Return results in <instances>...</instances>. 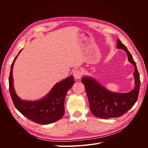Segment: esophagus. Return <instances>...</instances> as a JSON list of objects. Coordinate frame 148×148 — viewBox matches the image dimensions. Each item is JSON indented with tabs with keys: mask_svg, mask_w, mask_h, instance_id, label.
<instances>
[{
	"mask_svg": "<svg viewBox=\"0 0 148 148\" xmlns=\"http://www.w3.org/2000/svg\"><path fill=\"white\" fill-rule=\"evenodd\" d=\"M83 75V71L80 69H77L74 71L73 72V76L74 78L76 79H79L81 78V77H82Z\"/></svg>",
	"mask_w": 148,
	"mask_h": 148,
	"instance_id": "1",
	"label": "esophagus"
}]
</instances>
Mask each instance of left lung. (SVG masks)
<instances>
[{
	"instance_id": "left-lung-1",
	"label": "left lung",
	"mask_w": 148,
	"mask_h": 148,
	"mask_svg": "<svg viewBox=\"0 0 148 148\" xmlns=\"http://www.w3.org/2000/svg\"><path fill=\"white\" fill-rule=\"evenodd\" d=\"M117 48L125 51L128 61L135 67V86L130 92L117 93L109 91L92 77H84L82 82L86 89L91 113L96 117L108 119L122 116L135 104L140 91V79L135 62L127 47L117 39Z\"/></svg>"
}]
</instances>
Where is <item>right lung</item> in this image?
Wrapping results in <instances>:
<instances>
[{"label": "right lung", "mask_w": 148, "mask_h": 148, "mask_svg": "<svg viewBox=\"0 0 148 148\" xmlns=\"http://www.w3.org/2000/svg\"><path fill=\"white\" fill-rule=\"evenodd\" d=\"M21 50L13 60L9 76V90L16 109L25 117L36 123L50 124L63 117L65 113L64 101L66 93L73 86V75L56 84L47 95L38 101H24L17 96L13 87V67Z\"/></svg>", "instance_id": "obj_1"}]
</instances>
